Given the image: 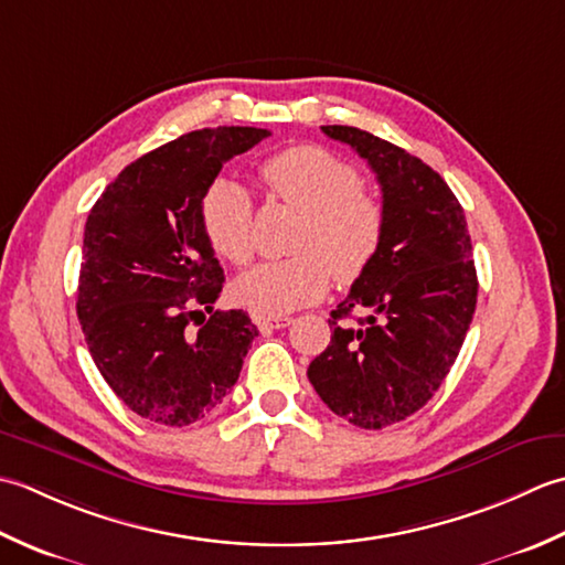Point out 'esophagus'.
<instances>
[{
	"label": "esophagus",
	"instance_id": "1",
	"mask_svg": "<svg viewBox=\"0 0 565 565\" xmlns=\"http://www.w3.org/2000/svg\"><path fill=\"white\" fill-rule=\"evenodd\" d=\"M253 324L260 331H273V329H285L292 324L290 317H266V315H253Z\"/></svg>",
	"mask_w": 565,
	"mask_h": 565
}]
</instances>
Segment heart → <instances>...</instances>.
Masks as SVG:
<instances>
[{
  "label": "heart",
  "instance_id": "b5f03b06",
  "mask_svg": "<svg viewBox=\"0 0 565 565\" xmlns=\"http://www.w3.org/2000/svg\"><path fill=\"white\" fill-rule=\"evenodd\" d=\"M275 200L305 212L292 250L260 263L234 282V299L258 315H287L329 290L331 275L351 285L373 266L385 236V212L363 190L359 170L319 146H292L260 166ZM202 228L212 248L244 266L253 258V200L244 185L218 178L202 200Z\"/></svg>",
  "mask_w": 565,
  "mask_h": 565
}]
</instances>
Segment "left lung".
I'll use <instances>...</instances> for the list:
<instances>
[{
  "mask_svg": "<svg viewBox=\"0 0 565 565\" xmlns=\"http://www.w3.org/2000/svg\"><path fill=\"white\" fill-rule=\"evenodd\" d=\"M321 131L375 172L385 236L373 266L331 312V343L307 377L333 414L383 429L427 405L458 359L478 302L473 246L463 206L439 172L355 126ZM359 311L355 326L345 321Z\"/></svg>",
  "mask_w": 565,
  "mask_h": 565,
  "instance_id": "8db88e82",
  "label": "left lung"
}]
</instances>
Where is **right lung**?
<instances>
[{
    "label": "right lung",
    "mask_w": 565,
    "mask_h": 565,
    "mask_svg": "<svg viewBox=\"0 0 565 565\" xmlns=\"http://www.w3.org/2000/svg\"><path fill=\"white\" fill-rule=\"evenodd\" d=\"M266 136L253 126L180 136L126 166L87 216L77 319L102 377L148 422L204 419L258 337L244 309H214L224 270L200 210L226 160Z\"/></svg>",
    "instance_id": "right-lung-1"
}]
</instances>
